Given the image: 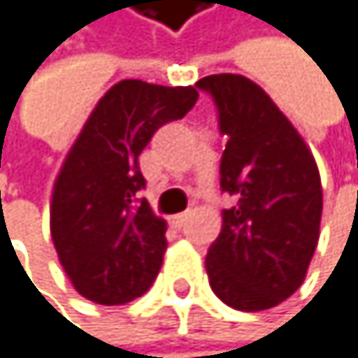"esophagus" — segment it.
I'll return each instance as SVG.
<instances>
[{
  "instance_id": "1",
  "label": "esophagus",
  "mask_w": 358,
  "mask_h": 358,
  "mask_svg": "<svg viewBox=\"0 0 358 358\" xmlns=\"http://www.w3.org/2000/svg\"><path fill=\"white\" fill-rule=\"evenodd\" d=\"M187 218H189V212L173 214V216H171V224H173L176 229H182V227H185V222H187Z\"/></svg>"
}]
</instances>
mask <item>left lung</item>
Returning <instances> with one entry per match:
<instances>
[{
    "label": "left lung",
    "instance_id": "obj_1",
    "mask_svg": "<svg viewBox=\"0 0 358 358\" xmlns=\"http://www.w3.org/2000/svg\"><path fill=\"white\" fill-rule=\"evenodd\" d=\"M216 106L227 138L220 191L222 231L206 269L218 299L259 312L291 297L303 282L318 244L320 176L312 152L289 118L252 80L236 73L206 76L195 85Z\"/></svg>",
    "mask_w": 358,
    "mask_h": 358
}]
</instances>
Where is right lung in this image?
Returning a JSON list of instances; mask_svg holds the SVG:
<instances>
[{
  "label": "right lung",
  "mask_w": 358,
  "mask_h": 358,
  "mask_svg": "<svg viewBox=\"0 0 358 358\" xmlns=\"http://www.w3.org/2000/svg\"><path fill=\"white\" fill-rule=\"evenodd\" d=\"M195 87L142 80L114 85L95 106L55 182L50 234L73 289L101 306L144 295L167 248L165 220L140 191V152L159 127L180 120L197 101Z\"/></svg>",
  "instance_id": "add662e5"
}]
</instances>
